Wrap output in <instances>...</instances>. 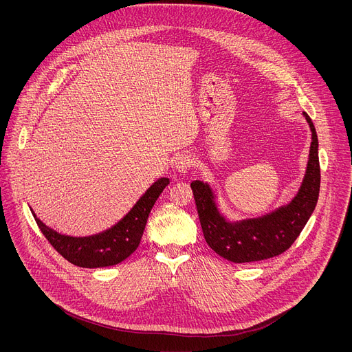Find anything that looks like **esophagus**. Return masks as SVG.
I'll list each match as a JSON object with an SVG mask.
<instances>
[{
    "mask_svg": "<svg viewBox=\"0 0 352 352\" xmlns=\"http://www.w3.org/2000/svg\"><path fill=\"white\" fill-rule=\"evenodd\" d=\"M192 166H193V159L188 153H182V155L177 156V159L174 162V168L179 174H186Z\"/></svg>",
    "mask_w": 352,
    "mask_h": 352,
    "instance_id": "esophagus-1",
    "label": "esophagus"
}]
</instances>
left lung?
I'll return each instance as SVG.
<instances>
[{"label":"left lung","mask_w":352,"mask_h":352,"mask_svg":"<svg viewBox=\"0 0 352 352\" xmlns=\"http://www.w3.org/2000/svg\"><path fill=\"white\" fill-rule=\"evenodd\" d=\"M312 132L307 171L291 202L254 219L230 220L219 209L213 188L204 181H192L195 204L208 245L221 258L234 263L258 262L281 255L294 243L312 216L320 189L318 135L307 113Z\"/></svg>","instance_id":"8db88e82"}]
</instances>
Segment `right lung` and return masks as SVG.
<instances>
[{"label":"right lung","mask_w":352,"mask_h":352,"mask_svg":"<svg viewBox=\"0 0 352 352\" xmlns=\"http://www.w3.org/2000/svg\"><path fill=\"white\" fill-rule=\"evenodd\" d=\"M168 184V178H159L118 223L106 231L87 236L60 234L47 227L36 217L34 212L30 210L47 241L68 262L87 269L107 267L121 263L135 252L140 243L150 210Z\"/></svg>","instance_id":"add662e5"}]
</instances>
